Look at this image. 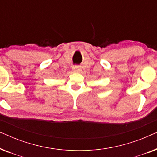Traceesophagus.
Masks as SVG:
<instances>
[{"mask_svg":"<svg viewBox=\"0 0 157 157\" xmlns=\"http://www.w3.org/2000/svg\"><path fill=\"white\" fill-rule=\"evenodd\" d=\"M72 69H73V71H74V72H80L81 71V66H73V68H72Z\"/></svg>","mask_w":157,"mask_h":157,"instance_id":"1","label":"esophagus"}]
</instances>
